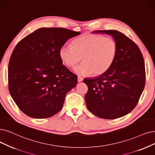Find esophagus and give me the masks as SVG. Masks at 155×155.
<instances>
[{"label": "esophagus", "mask_w": 155, "mask_h": 155, "mask_svg": "<svg viewBox=\"0 0 155 155\" xmlns=\"http://www.w3.org/2000/svg\"><path fill=\"white\" fill-rule=\"evenodd\" d=\"M83 78L78 76V82H81V81H83Z\"/></svg>", "instance_id": "esophagus-1"}]
</instances>
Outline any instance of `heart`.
<instances>
[{
	"mask_svg": "<svg viewBox=\"0 0 155 155\" xmlns=\"http://www.w3.org/2000/svg\"><path fill=\"white\" fill-rule=\"evenodd\" d=\"M71 45L61 46L59 57L65 65L71 68L82 58L83 62L74 69L80 76L102 75L112 66L116 57V42L110 37L86 33L76 38Z\"/></svg>",
	"mask_w": 155,
	"mask_h": 155,
	"instance_id": "obj_1",
	"label": "heart"
}]
</instances>
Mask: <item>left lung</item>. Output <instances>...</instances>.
<instances>
[{
  "instance_id": "8db88e82",
  "label": "left lung",
  "mask_w": 155,
  "mask_h": 155,
  "mask_svg": "<svg viewBox=\"0 0 155 155\" xmlns=\"http://www.w3.org/2000/svg\"><path fill=\"white\" fill-rule=\"evenodd\" d=\"M94 33L112 35L117 54L106 72L84 79L88 88L84 97L86 107L101 118L116 119L130 113L139 102L146 81L144 58L137 45L119 31L95 30Z\"/></svg>"
}]
</instances>
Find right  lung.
<instances>
[{"instance_id": "add662e5", "label": "right lung", "mask_w": 155, "mask_h": 155, "mask_svg": "<svg viewBox=\"0 0 155 155\" xmlns=\"http://www.w3.org/2000/svg\"><path fill=\"white\" fill-rule=\"evenodd\" d=\"M80 34L64 28H40L18 43L8 65V86L22 112L34 118H47L63 107L67 92L78 76L64 65L59 49Z\"/></svg>"}]
</instances>
